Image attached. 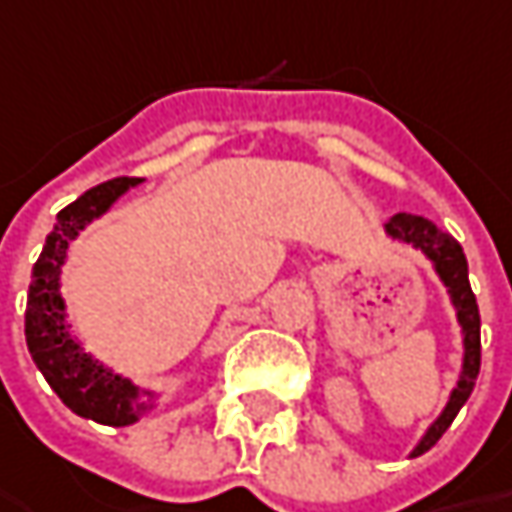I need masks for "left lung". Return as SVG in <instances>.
Returning <instances> with one entry per match:
<instances>
[{
	"label": "left lung",
	"instance_id": "left-lung-1",
	"mask_svg": "<svg viewBox=\"0 0 512 512\" xmlns=\"http://www.w3.org/2000/svg\"><path fill=\"white\" fill-rule=\"evenodd\" d=\"M384 234L392 243L410 246L415 252L430 260L433 272L441 280V286L447 289L450 303L456 309L458 332H461V367H458L456 387L450 389L444 410L438 412L433 424L424 430L418 438V444L412 447L410 458L424 456L435 441L450 430L453 418L458 410L467 404L470 392L476 387L478 369H481V318H478V303L473 289H470V278H467V257L464 249L458 246L453 234L441 232L433 220L418 217V214H395L384 223Z\"/></svg>",
	"mask_w": 512,
	"mask_h": 512
}]
</instances>
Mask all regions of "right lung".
<instances>
[{
    "label": "right lung",
    "mask_w": 512,
    "mask_h": 512,
    "mask_svg": "<svg viewBox=\"0 0 512 512\" xmlns=\"http://www.w3.org/2000/svg\"><path fill=\"white\" fill-rule=\"evenodd\" d=\"M140 183L143 180L131 177L108 180L56 214L54 232L45 237L42 255L34 263L25 306V341L36 369L68 410L105 427H131L157 410V401H151V389L108 367L74 335L68 303L62 298V266L68 263L71 240L111 212L125 191L137 189Z\"/></svg>",
    "instance_id": "obj_1"
}]
</instances>
